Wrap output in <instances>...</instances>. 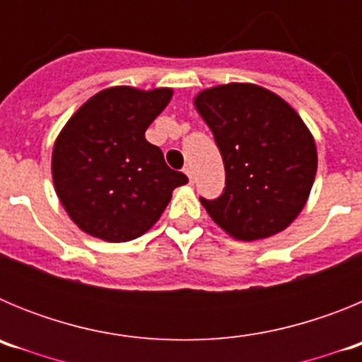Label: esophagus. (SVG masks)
I'll list each match as a JSON object with an SVG mask.
<instances>
[{
  "mask_svg": "<svg viewBox=\"0 0 362 362\" xmlns=\"http://www.w3.org/2000/svg\"><path fill=\"white\" fill-rule=\"evenodd\" d=\"M183 172H185V174H187L188 181H190V183H194V172H192V168H190V166H185V168H183Z\"/></svg>",
  "mask_w": 362,
  "mask_h": 362,
  "instance_id": "34e87169",
  "label": "esophagus"
}]
</instances>
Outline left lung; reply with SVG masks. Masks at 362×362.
<instances>
[{
	"mask_svg": "<svg viewBox=\"0 0 362 362\" xmlns=\"http://www.w3.org/2000/svg\"><path fill=\"white\" fill-rule=\"evenodd\" d=\"M194 107L225 163V192L201 199L214 223L238 241L272 238L292 225L317 172L315 139L299 114L254 83L204 88Z\"/></svg>",
	"mask_w": 362,
	"mask_h": 362,
	"instance_id": "left-lung-1",
	"label": "left lung"
}]
</instances>
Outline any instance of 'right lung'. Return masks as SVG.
Wrapping results in <instances>:
<instances>
[{
  "label": "right lung",
  "instance_id": "add662e5",
  "mask_svg": "<svg viewBox=\"0 0 362 362\" xmlns=\"http://www.w3.org/2000/svg\"><path fill=\"white\" fill-rule=\"evenodd\" d=\"M172 94L168 86H110L85 101L57 134L54 188L70 219L92 238H139L158 223L174 188L188 183L145 139Z\"/></svg>",
  "mask_w": 362,
  "mask_h": 362
}]
</instances>
